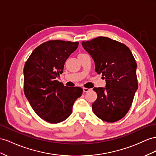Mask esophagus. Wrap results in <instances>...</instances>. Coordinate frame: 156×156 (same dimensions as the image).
<instances>
[{"label": "esophagus", "mask_w": 156, "mask_h": 156, "mask_svg": "<svg viewBox=\"0 0 156 156\" xmlns=\"http://www.w3.org/2000/svg\"><path fill=\"white\" fill-rule=\"evenodd\" d=\"M91 90L89 88H86V87H83V92H87V91H90Z\"/></svg>", "instance_id": "obj_1"}]
</instances>
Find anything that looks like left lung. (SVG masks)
Segmentation results:
<instances>
[{"label":"left lung","instance_id":"8db88e82","mask_svg":"<svg viewBox=\"0 0 156 156\" xmlns=\"http://www.w3.org/2000/svg\"><path fill=\"white\" fill-rule=\"evenodd\" d=\"M82 46L94 59L95 72L102 74L105 87H94L98 98L92 110L102 121L114 122L129 111L138 89L137 64L125 44L106 37L82 41Z\"/></svg>","mask_w":156,"mask_h":156}]
</instances>
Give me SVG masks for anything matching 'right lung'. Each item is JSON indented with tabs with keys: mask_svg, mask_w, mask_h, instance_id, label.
I'll return each instance as SVG.
<instances>
[{
	"mask_svg": "<svg viewBox=\"0 0 156 156\" xmlns=\"http://www.w3.org/2000/svg\"><path fill=\"white\" fill-rule=\"evenodd\" d=\"M78 42L51 40L31 53L23 68V91L38 116L50 123L69 117L74 101L82 94L80 87H67L56 80L63 73L66 59Z\"/></svg>",
	"mask_w": 156,
	"mask_h": 156,
	"instance_id": "obj_1",
	"label": "right lung"
}]
</instances>
